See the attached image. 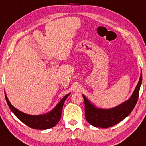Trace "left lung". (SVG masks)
I'll return each instance as SVG.
<instances>
[{
    "mask_svg": "<svg viewBox=\"0 0 146 146\" xmlns=\"http://www.w3.org/2000/svg\"><path fill=\"white\" fill-rule=\"evenodd\" d=\"M141 83L142 71L141 70L139 80L131 97L117 106L110 109L96 108L94 104L82 94L85 104V117L88 123L94 127L107 129L124 120L131 113L137 102Z\"/></svg>",
    "mask_w": 146,
    "mask_h": 146,
    "instance_id": "left-lung-1",
    "label": "left lung"
}]
</instances>
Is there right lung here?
<instances>
[{
	"instance_id": "add662e5",
	"label": "right lung",
	"mask_w": 146,
	"mask_h": 146,
	"mask_svg": "<svg viewBox=\"0 0 146 146\" xmlns=\"http://www.w3.org/2000/svg\"><path fill=\"white\" fill-rule=\"evenodd\" d=\"M69 94L70 93H68L64 96L61 99V101L56 105L55 108L48 113L42 114V115H33L23 113L13 106L9 101L6 93L5 92V99H6L9 108H10L11 111L16 115L17 118L20 121H22L23 123L25 124L26 126H29L32 129L38 130L50 129V128L55 126L58 123L60 120L61 114H62L63 105H64V101Z\"/></svg>"
}]
</instances>
